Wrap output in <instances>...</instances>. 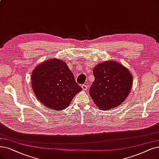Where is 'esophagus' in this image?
<instances>
[{"instance_id":"1","label":"esophagus","mask_w":159,"mask_h":159,"mask_svg":"<svg viewBox=\"0 0 159 159\" xmlns=\"http://www.w3.org/2000/svg\"><path fill=\"white\" fill-rule=\"evenodd\" d=\"M82 89H83V90L86 91L88 90V89H89V87H88L87 85H85V84H83V86H82Z\"/></svg>"}]
</instances>
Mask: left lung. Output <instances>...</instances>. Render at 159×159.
Listing matches in <instances>:
<instances>
[{
    "mask_svg": "<svg viewBox=\"0 0 159 159\" xmlns=\"http://www.w3.org/2000/svg\"><path fill=\"white\" fill-rule=\"evenodd\" d=\"M95 80L90 89V95L101 110L118 107L130 93L132 75L128 69L115 61L98 64L93 68Z\"/></svg>",
    "mask_w": 159,
    "mask_h": 159,
    "instance_id": "1",
    "label": "left lung"
}]
</instances>
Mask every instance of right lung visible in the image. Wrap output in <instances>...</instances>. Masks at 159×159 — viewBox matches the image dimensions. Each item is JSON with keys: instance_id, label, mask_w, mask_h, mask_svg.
Here are the masks:
<instances>
[{"instance_id": "add662e5", "label": "right lung", "mask_w": 159, "mask_h": 159, "mask_svg": "<svg viewBox=\"0 0 159 159\" xmlns=\"http://www.w3.org/2000/svg\"><path fill=\"white\" fill-rule=\"evenodd\" d=\"M31 81L39 100L53 110L67 108L74 96L82 90L67 65L57 58L46 60L35 67Z\"/></svg>"}]
</instances>
